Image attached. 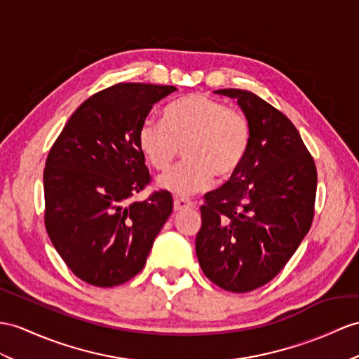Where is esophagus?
Here are the masks:
<instances>
[{"label":"esophagus","mask_w":359,"mask_h":359,"mask_svg":"<svg viewBox=\"0 0 359 359\" xmlns=\"http://www.w3.org/2000/svg\"><path fill=\"white\" fill-rule=\"evenodd\" d=\"M190 207H194V203H191V201H189V199H186V198H175L173 199V210H175V212H181V210L190 208Z\"/></svg>","instance_id":"34e87169"}]
</instances>
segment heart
<instances>
[{"label": "heart", "instance_id": "1", "mask_svg": "<svg viewBox=\"0 0 359 359\" xmlns=\"http://www.w3.org/2000/svg\"><path fill=\"white\" fill-rule=\"evenodd\" d=\"M251 129L238 109L205 94H189L164 109L163 121L146 118L138 129V147L154 169L168 170L182 147L178 168L158 180L173 195L198 194L216 180L238 172L250 146Z\"/></svg>", "mask_w": 359, "mask_h": 359}]
</instances>
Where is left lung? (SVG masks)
Listing matches in <instances>:
<instances>
[{
  "label": "left lung",
  "instance_id": "obj_1",
  "mask_svg": "<svg viewBox=\"0 0 359 359\" xmlns=\"http://www.w3.org/2000/svg\"><path fill=\"white\" fill-rule=\"evenodd\" d=\"M215 93L238 100L251 135L238 172L204 196L196 256L215 285L250 292L273 280L308 234L317 168L285 114L245 90Z\"/></svg>",
  "mask_w": 359,
  "mask_h": 359
}]
</instances>
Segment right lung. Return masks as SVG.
<instances>
[{
	"label": "right lung",
	"mask_w": 359,
	"mask_h": 359,
	"mask_svg": "<svg viewBox=\"0 0 359 359\" xmlns=\"http://www.w3.org/2000/svg\"><path fill=\"white\" fill-rule=\"evenodd\" d=\"M170 85L117 83L86 99L69 117L43 169L46 229L81 280L111 287L143 269L173 210L169 191L128 199L151 181L138 129Z\"/></svg>",
	"instance_id": "right-lung-1"
}]
</instances>
